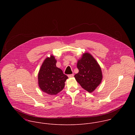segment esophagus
<instances>
[{
  "mask_svg": "<svg viewBox=\"0 0 135 135\" xmlns=\"http://www.w3.org/2000/svg\"><path fill=\"white\" fill-rule=\"evenodd\" d=\"M74 74H70V75H68V78H73L74 77Z\"/></svg>",
  "mask_w": 135,
  "mask_h": 135,
  "instance_id": "1",
  "label": "esophagus"
}]
</instances>
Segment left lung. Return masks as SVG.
<instances>
[{"instance_id":"8db88e82","label":"left lung","mask_w":135,"mask_h":135,"mask_svg":"<svg viewBox=\"0 0 135 135\" xmlns=\"http://www.w3.org/2000/svg\"><path fill=\"white\" fill-rule=\"evenodd\" d=\"M77 67L79 71L74 76L76 81L89 93L93 92L103 79L102 69L98 62L91 54L85 52L78 61Z\"/></svg>"}]
</instances>
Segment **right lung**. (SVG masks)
I'll return each instance as SVG.
<instances>
[{
	"label": "right lung",
	"instance_id": "obj_1",
	"mask_svg": "<svg viewBox=\"0 0 135 135\" xmlns=\"http://www.w3.org/2000/svg\"><path fill=\"white\" fill-rule=\"evenodd\" d=\"M56 60L53 55L43 61L38 74V83L40 88L50 95H56L65 87L68 76L56 66Z\"/></svg>",
	"mask_w": 135,
	"mask_h": 135
}]
</instances>
